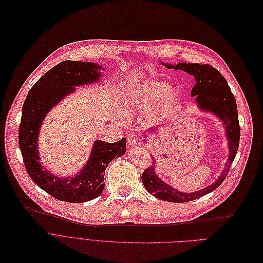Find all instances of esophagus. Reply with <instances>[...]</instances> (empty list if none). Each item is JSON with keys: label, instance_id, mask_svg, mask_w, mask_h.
Listing matches in <instances>:
<instances>
[{"label": "esophagus", "instance_id": "1", "mask_svg": "<svg viewBox=\"0 0 263 263\" xmlns=\"http://www.w3.org/2000/svg\"><path fill=\"white\" fill-rule=\"evenodd\" d=\"M127 142L129 145H135V144H139L140 143V139H139V136L137 134H129L127 136Z\"/></svg>", "mask_w": 263, "mask_h": 263}]
</instances>
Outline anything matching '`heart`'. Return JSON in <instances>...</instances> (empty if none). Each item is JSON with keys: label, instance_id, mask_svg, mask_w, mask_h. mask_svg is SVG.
Wrapping results in <instances>:
<instances>
[{"label": "heart", "instance_id": "1", "mask_svg": "<svg viewBox=\"0 0 263 263\" xmlns=\"http://www.w3.org/2000/svg\"><path fill=\"white\" fill-rule=\"evenodd\" d=\"M166 89V84L162 82L158 81H151L143 86L137 89L134 94L132 95V101L138 108H148L151 107L156 101L160 94H162L159 98L158 102V107L159 108H164L168 104L172 102V99L176 96V90L172 89H167L165 92L163 91ZM163 91L164 93H162Z\"/></svg>", "mask_w": 263, "mask_h": 263}]
</instances>
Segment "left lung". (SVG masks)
Here are the masks:
<instances>
[{"instance_id":"obj_1","label":"left lung","mask_w":263,"mask_h":263,"mask_svg":"<svg viewBox=\"0 0 263 263\" xmlns=\"http://www.w3.org/2000/svg\"><path fill=\"white\" fill-rule=\"evenodd\" d=\"M168 67H170L168 65ZM176 69L184 70L195 77L196 83L192 90V96L196 97L197 104L204 110L212 111L214 115L220 118L224 125H226V132L229 139L230 154L228 162L221 176L218 180L204 190L196 193H180L176 191L168 184L159 180L155 174V162L147 167L141 176L142 183L145 190L158 199L165 200L169 202H189L192 200L198 199L211 192L215 191L217 187L227 178L230 167L236 155L237 148L240 144V124L239 117H237V107L233 93L224 79L222 74L213 66L210 64H191V63H179Z\"/></svg>"}]
</instances>
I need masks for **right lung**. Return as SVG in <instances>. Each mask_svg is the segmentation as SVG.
I'll list each match as a JSON object with an SVG mask.
<instances>
[{
	"label": "right lung",
	"instance_id": "add662e5",
	"mask_svg": "<svg viewBox=\"0 0 263 263\" xmlns=\"http://www.w3.org/2000/svg\"><path fill=\"white\" fill-rule=\"evenodd\" d=\"M99 66L77 61H63L48 70L29 91L22 107L19 125V147L24 167L32 181L61 201L81 203L102 194L105 170L109 162L126 151V139L108 143L96 141L83 170L70 179H60L46 171L39 160L37 136L47 112L74 86L95 82L101 73Z\"/></svg>",
	"mask_w": 263,
	"mask_h": 263
}]
</instances>
